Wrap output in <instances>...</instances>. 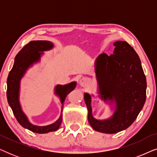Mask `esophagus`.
Instances as JSON below:
<instances>
[{"instance_id":"esophagus-1","label":"esophagus","mask_w":157,"mask_h":157,"mask_svg":"<svg viewBox=\"0 0 157 157\" xmlns=\"http://www.w3.org/2000/svg\"><path fill=\"white\" fill-rule=\"evenodd\" d=\"M89 83V79H88L87 78H86V77H83V78H81L80 79V81H79V84H80L81 86H82V87L88 86Z\"/></svg>"}]
</instances>
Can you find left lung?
Segmentation results:
<instances>
[{
    "label": "left lung",
    "instance_id": "left-lung-1",
    "mask_svg": "<svg viewBox=\"0 0 157 157\" xmlns=\"http://www.w3.org/2000/svg\"><path fill=\"white\" fill-rule=\"evenodd\" d=\"M113 54L101 53L96 60L97 94L84 93L88 121L96 132L115 134L132 125L146 101L147 79L141 60L126 41L117 40ZM98 97L110 108L112 115L105 120L93 117L91 96Z\"/></svg>",
    "mask_w": 157,
    "mask_h": 157
}]
</instances>
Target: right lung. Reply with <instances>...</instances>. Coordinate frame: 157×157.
I'll return each mask as SVG.
<instances>
[{
    "label": "right lung",
    "instance_id": "1",
    "mask_svg": "<svg viewBox=\"0 0 157 157\" xmlns=\"http://www.w3.org/2000/svg\"><path fill=\"white\" fill-rule=\"evenodd\" d=\"M54 45L48 40H32L25 45L16 55L14 63L7 78V99L15 117L23 128L38 134H46L59 129L62 122V111L65 98L71 91L75 89L76 81L65 85L57 84L54 88V94L59 98L61 104V114L56 121L46 126L34 125L29 121L23 112L20 102L21 81L27 71L34 64L40 61L44 51L53 48Z\"/></svg>",
    "mask_w": 157,
    "mask_h": 157
}]
</instances>
